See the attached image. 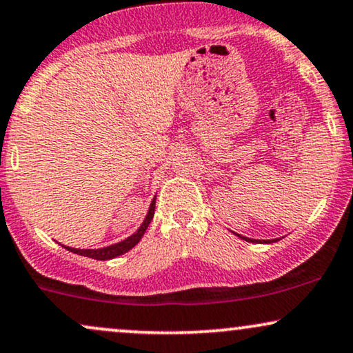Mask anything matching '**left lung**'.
Instances as JSON below:
<instances>
[{"label":"left lung","instance_id":"1","mask_svg":"<svg viewBox=\"0 0 353 353\" xmlns=\"http://www.w3.org/2000/svg\"><path fill=\"white\" fill-rule=\"evenodd\" d=\"M235 233V232H233ZM236 236H240L241 240H245V241H258V240H252V239H248V236H243V235H240V233H235ZM263 241H266V243H271V241H278V239H274V240H263Z\"/></svg>","mask_w":353,"mask_h":353}]
</instances>
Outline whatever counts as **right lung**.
Returning <instances> with one entry per match:
<instances>
[{
	"label": "right lung",
	"mask_w": 353,
	"mask_h": 353,
	"mask_svg": "<svg viewBox=\"0 0 353 353\" xmlns=\"http://www.w3.org/2000/svg\"><path fill=\"white\" fill-rule=\"evenodd\" d=\"M154 205H156V197L152 199L151 205H150V210H148L146 217H144L143 223L139 225V228L136 230L133 235L128 236V239H125L123 241H118V243H113L110 246H103V248H97V250H82V248H72V246H65L62 245L63 248L69 250V252L75 253V254H80V256H87V258H93V260H100V261H105V260H112V258H117L120 256V254L130 252L133 246H136L139 243V240L143 239L144 232H146L148 225L151 223L152 220V215H154Z\"/></svg>",
	"instance_id": "obj_1"
}]
</instances>
